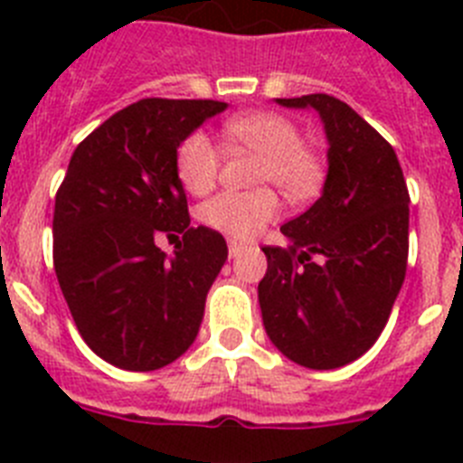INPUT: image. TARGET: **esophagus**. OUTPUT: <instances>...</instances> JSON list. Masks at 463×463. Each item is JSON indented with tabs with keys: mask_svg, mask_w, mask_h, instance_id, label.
Returning a JSON list of instances; mask_svg holds the SVG:
<instances>
[{
	"mask_svg": "<svg viewBox=\"0 0 463 463\" xmlns=\"http://www.w3.org/2000/svg\"><path fill=\"white\" fill-rule=\"evenodd\" d=\"M245 250L243 243H236V241H229V257H239Z\"/></svg>",
	"mask_w": 463,
	"mask_h": 463,
	"instance_id": "1",
	"label": "esophagus"
}]
</instances>
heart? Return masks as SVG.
Instances as JSON below:
<instances>
[{"label":"heart","instance_id":"obj_1","mask_svg":"<svg viewBox=\"0 0 463 463\" xmlns=\"http://www.w3.org/2000/svg\"><path fill=\"white\" fill-rule=\"evenodd\" d=\"M224 137L260 155L255 185H273L289 202H304L320 190V157L301 143L297 125L278 113H245L229 118ZM220 155L211 138L194 132L175 155V174L187 192L203 194L218 181ZM278 196L261 187L255 192H222L199 208V220L229 239L248 241L278 218Z\"/></svg>","mask_w":463,"mask_h":463}]
</instances>
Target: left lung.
<instances>
[{
  "instance_id": "obj_1",
  "label": "left lung",
  "mask_w": 463,
  "mask_h": 463,
  "mask_svg": "<svg viewBox=\"0 0 463 463\" xmlns=\"http://www.w3.org/2000/svg\"><path fill=\"white\" fill-rule=\"evenodd\" d=\"M313 109L325 125L329 171L322 196L267 245L261 320L298 366L329 371L362 357L390 320L408 264V196L394 148L329 94L276 99Z\"/></svg>"
}]
</instances>
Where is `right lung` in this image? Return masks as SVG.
Masks as SVG:
<instances>
[{
  "label": "right lung",
  "instance_id": "add662e5",
  "mask_svg": "<svg viewBox=\"0 0 463 463\" xmlns=\"http://www.w3.org/2000/svg\"><path fill=\"white\" fill-rule=\"evenodd\" d=\"M224 109L141 99L73 150L55 196L52 261L83 341L118 369H162L199 334L227 243L215 229L190 227L175 155ZM159 233L184 236L171 258L154 243Z\"/></svg>",
  "mask_w": 463,
  "mask_h": 463
}]
</instances>
